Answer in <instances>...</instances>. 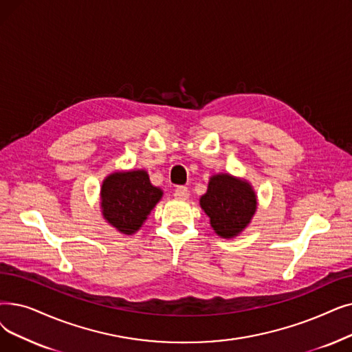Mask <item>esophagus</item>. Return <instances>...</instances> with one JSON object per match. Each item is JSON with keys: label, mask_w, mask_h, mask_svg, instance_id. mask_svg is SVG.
<instances>
[{"label": "esophagus", "mask_w": 352, "mask_h": 352, "mask_svg": "<svg viewBox=\"0 0 352 352\" xmlns=\"http://www.w3.org/2000/svg\"><path fill=\"white\" fill-rule=\"evenodd\" d=\"M174 197L177 198V200H187V198L190 197V191L187 187H178L174 191Z\"/></svg>", "instance_id": "obj_1"}]
</instances>
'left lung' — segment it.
Listing matches in <instances>:
<instances>
[{
    "label": "left lung",
    "mask_w": 352,
    "mask_h": 352,
    "mask_svg": "<svg viewBox=\"0 0 352 352\" xmlns=\"http://www.w3.org/2000/svg\"><path fill=\"white\" fill-rule=\"evenodd\" d=\"M200 206L217 236L233 239L246 228L257 208L256 192L246 179L216 174L200 198Z\"/></svg>",
    "instance_id": "1"
}]
</instances>
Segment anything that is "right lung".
I'll return each instance as SVG.
<instances>
[{"label":"right lung","instance_id":"obj_1","mask_svg":"<svg viewBox=\"0 0 352 352\" xmlns=\"http://www.w3.org/2000/svg\"><path fill=\"white\" fill-rule=\"evenodd\" d=\"M161 197L162 190L151 184L145 170L113 173L103 179L100 188L103 219L118 232L133 234Z\"/></svg>","mask_w":352,"mask_h":352}]
</instances>
